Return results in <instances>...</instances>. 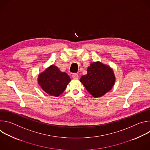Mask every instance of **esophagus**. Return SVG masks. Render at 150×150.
<instances>
[{"mask_svg": "<svg viewBox=\"0 0 150 150\" xmlns=\"http://www.w3.org/2000/svg\"><path fill=\"white\" fill-rule=\"evenodd\" d=\"M72 78H74V79H78L79 76H78V75L76 74H74L72 75Z\"/></svg>", "mask_w": 150, "mask_h": 150, "instance_id": "obj_1", "label": "esophagus"}]
</instances>
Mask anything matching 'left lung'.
<instances>
[{
	"mask_svg": "<svg viewBox=\"0 0 150 150\" xmlns=\"http://www.w3.org/2000/svg\"><path fill=\"white\" fill-rule=\"evenodd\" d=\"M87 74L81 76V82L94 97H100L113 88L116 78L113 69L100 62L91 63Z\"/></svg>",
	"mask_w": 150,
	"mask_h": 150,
	"instance_id": "1",
	"label": "left lung"
}]
</instances>
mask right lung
I'll use <instances>...</instances> for the list:
<instances>
[{
    "mask_svg": "<svg viewBox=\"0 0 150 150\" xmlns=\"http://www.w3.org/2000/svg\"><path fill=\"white\" fill-rule=\"evenodd\" d=\"M71 81L69 76L52 65L38 75V83L41 89L51 96L58 97L65 90Z\"/></svg>",
    "mask_w": 150,
    "mask_h": 150,
    "instance_id": "1",
    "label": "right lung"
}]
</instances>
